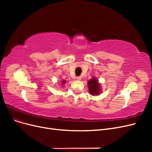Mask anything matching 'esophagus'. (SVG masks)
Here are the masks:
<instances>
[{
	"instance_id": "esophagus-1",
	"label": "esophagus",
	"mask_w": 152,
	"mask_h": 152,
	"mask_svg": "<svg viewBox=\"0 0 152 152\" xmlns=\"http://www.w3.org/2000/svg\"><path fill=\"white\" fill-rule=\"evenodd\" d=\"M76 79L77 80H81V77H76Z\"/></svg>"
}]
</instances>
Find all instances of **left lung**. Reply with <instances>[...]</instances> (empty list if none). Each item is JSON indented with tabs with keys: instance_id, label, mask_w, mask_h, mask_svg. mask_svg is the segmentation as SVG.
I'll list each match as a JSON object with an SVG mask.
<instances>
[{
	"instance_id": "8db88e82",
	"label": "left lung",
	"mask_w": 152,
	"mask_h": 152,
	"mask_svg": "<svg viewBox=\"0 0 152 152\" xmlns=\"http://www.w3.org/2000/svg\"><path fill=\"white\" fill-rule=\"evenodd\" d=\"M87 85H88L89 93L91 95L96 96L101 93L100 84L96 78L93 77V79L89 80Z\"/></svg>"
}]
</instances>
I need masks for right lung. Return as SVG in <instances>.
<instances>
[{
  "label": "right lung",
  "instance_id": "obj_1",
  "mask_svg": "<svg viewBox=\"0 0 152 152\" xmlns=\"http://www.w3.org/2000/svg\"><path fill=\"white\" fill-rule=\"evenodd\" d=\"M65 83V80H63L62 82H61V84H64Z\"/></svg>",
  "mask_w": 152,
  "mask_h": 152
}]
</instances>
